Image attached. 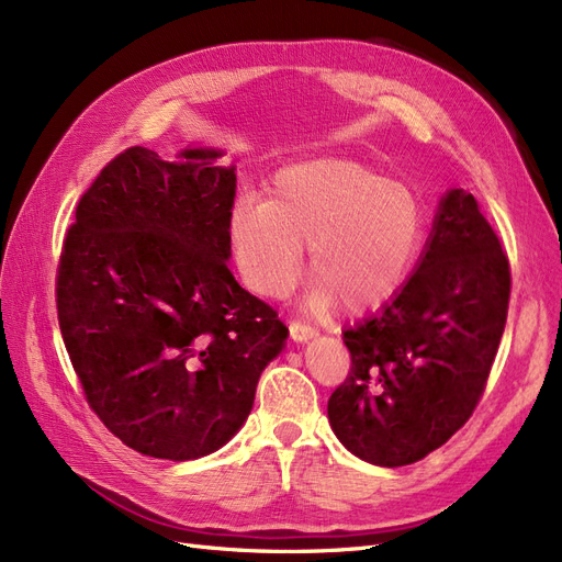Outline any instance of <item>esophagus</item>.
<instances>
[{
	"label": "esophagus",
	"mask_w": 562,
	"mask_h": 562,
	"mask_svg": "<svg viewBox=\"0 0 562 562\" xmlns=\"http://www.w3.org/2000/svg\"><path fill=\"white\" fill-rule=\"evenodd\" d=\"M288 328H291V337L295 339V342H307V339L318 335L316 328H312L310 323H304L300 318H291V323H288Z\"/></svg>",
	"instance_id": "obj_1"
}]
</instances>
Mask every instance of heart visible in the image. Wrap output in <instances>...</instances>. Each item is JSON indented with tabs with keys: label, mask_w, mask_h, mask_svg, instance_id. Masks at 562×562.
I'll return each mask as SVG.
<instances>
[{
	"label": "heart",
	"mask_w": 562,
	"mask_h": 562,
	"mask_svg": "<svg viewBox=\"0 0 562 562\" xmlns=\"http://www.w3.org/2000/svg\"><path fill=\"white\" fill-rule=\"evenodd\" d=\"M424 206L411 184L339 157L285 166L267 201L244 196L229 211V241L246 283L281 297L295 285L310 244L314 310L351 312L386 300L411 269Z\"/></svg>",
	"instance_id": "heart-1"
}]
</instances>
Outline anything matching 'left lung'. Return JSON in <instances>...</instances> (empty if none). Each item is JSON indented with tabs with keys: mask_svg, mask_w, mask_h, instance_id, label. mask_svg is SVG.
<instances>
[{
	"mask_svg": "<svg viewBox=\"0 0 562 562\" xmlns=\"http://www.w3.org/2000/svg\"><path fill=\"white\" fill-rule=\"evenodd\" d=\"M512 269L479 201L450 190L417 269L342 333L351 370L328 401L335 436L378 467L419 462L479 405L506 326Z\"/></svg>",
	"mask_w": 562,
	"mask_h": 562,
	"instance_id": "1",
	"label": "left lung"
}]
</instances>
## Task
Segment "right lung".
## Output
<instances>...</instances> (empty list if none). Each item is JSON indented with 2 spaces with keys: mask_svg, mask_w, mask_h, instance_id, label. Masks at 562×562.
<instances>
[{
  "mask_svg": "<svg viewBox=\"0 0 562 562\" xmlns=\"http://www.w3.org/2000/svg\"><path fill=\"white\" fill-rule=\"evenodd\" d=\"M220 157H114L79 199L56 277L63 342L91 411L128 448L173 462L244 427L288 337L227 267L236 168Z\"/></svg>",
  "mask_w": 562,
  "mask_h": 562,
  "instance_id": "1",
  "label": "right lung"
}]
</instances>
